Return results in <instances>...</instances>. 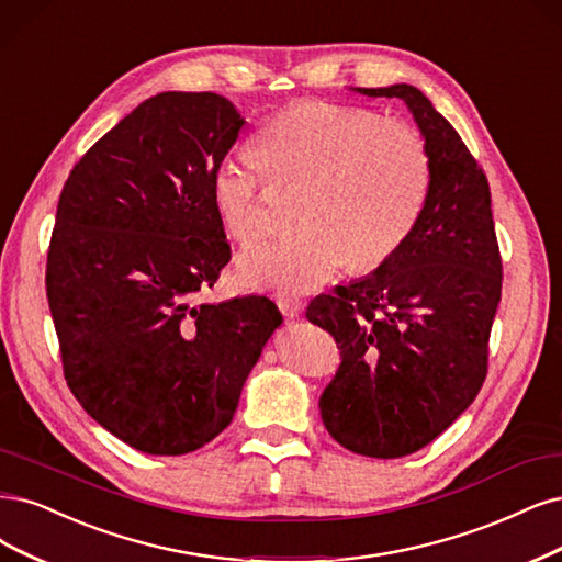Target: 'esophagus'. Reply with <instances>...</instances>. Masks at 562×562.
I'll use <instances>...</instances> for the list:
<instances>
[{
	"instance_id": "1",
	"label": "esophagus",
	"mask_w": 562,
	"mask_h": 562,
	"mask_svg": "<svg viewBox=\"0 0 562 562\" xmlns=\"http://www.w3.org/2000/svg\"><path fill=\"white\" fill-rule=\"evenodd\" d=\"M279 308H281V312L285 314V316H290V318H293V316H300L302 314V302L300 300H295V297H279Z\"/></svg>"
}]
</instances>
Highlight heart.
Wrapping results in <instances>:
<instances>
[{
	"mask_svg": "<svg viewBox=\"0 0 562 562\" xmlns=\"http://www.w3.org/2000/svg\"><path fill=\"white\" fill-rule=\"evenodd\" d=\"M254 153L227 156L211 171L209 192L227 235L241 246L267 235L272 216L263 173L302 186L295 235L239 258L241 285L308 293L351 260L374 269L391 260L423 214L430 156L420 134L362 106L308 100L283 109L254 137Z\"/></svg>",
	"mask_w": 562,
	"mask_h": 562,
	"instance_id": "heart-1",
	"label": "heart"
}]
</instances>
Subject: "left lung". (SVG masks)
I'll return each instance as SVG.
<instances>
[{
	"label": "left lung",
	"mask_w": 562,
	"mask_h": 562,
	"mask_svg": "<svg viewBox=\"0 0 562 562\" xmlns=\"http://www.w3.org/2000/svg\"><path fill=\"white\" fill-rule=\"evenodd\" d=\"M353 92L406 104L430 156V192L397 254L314 297L306 318L341 356L318 402L327 432L353 453L402 458L428 447L481 391L502 260L488 179L453 125L414 86Z\"/></svg>",
	"instance_id": "8db88e82"
}]
</instances>
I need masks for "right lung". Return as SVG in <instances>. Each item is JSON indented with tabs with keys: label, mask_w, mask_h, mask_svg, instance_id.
<instances>
[{
	"label": "right lung",
	"mask_w": 562,
	"mask_h": 562,
	"mask_svg": "<svg viewBox=\"0 0 562 562\" xmlns=\"http://www.w3.org/2000/svg\"><path fill=\"white\" fill-rule=\"evenodd\" d=\"M244 123L216 92H160L76 162L57 202L46 295L67 385L150 456L227 428L283 321L262 295L192 304L229 262L209 181Z\"/></svg>",
	"instance_id": "right-lung-1"
}]
</instances>
